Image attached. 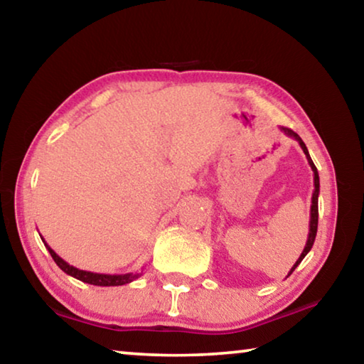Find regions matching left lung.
Listing matches in <instances>:
<instances>
[{
	"label": "left lung",
	"instance_id": "8db88e82",
	"mask_svg": "<svg viewBox=\"0 0 364 364\" xmlns=\"http://www.w3.org/2000/svg\"><path fill=\"white\" fill-rule=\"evenodd\" d=\"M281 132H284V134H287V136L294 138V139L297 141V143L300 144L301 151H304V154L306 156L308 164H310V167H311V170H313V181H315V191H313V196H311V208H310V231H308V239H306V244H305V249H304V252H301L300 257H299V260L294 263V267L291 268V271H289V274H287V276H291V274H292V271L299 267L300 262L304 260V258H305V255L308 254V252L311 250V247H313V242H315V237H316V231H318V196H319V175H318V170H316V167H315V164H313V160H311V157H310V154H308V149H306L305 143H304V141H301V138L299 136V134L295 133V132H292V130H289V128H284V127H281Z\"/></svg>",
	"mask_w": 364,
	"mask_h": 364
}]
</instances>
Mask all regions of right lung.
Instances as JSON below:
<instances>
[{
    "instance_id": "right-lung-1",
    "label": "right lung",
    "mask_w": 364,
    "mask_h": 364,
    "mask_svg": "<svg viewBox=\"0 0 364 364\" xmlns=\"http://www.w3.org/2000/svg\"><path fill=\"white\" fill-rule=\"evenodd\" d=\"M41 241L45 242V239L41 237ZM46 249L49 254H51L53 260L56 262L58 267L64 271L65 274L72 276V278H75L82 282H86V284H93V286H102V287H109V286H123V284H128V282H132L134 279H138L141 274H143V271L141 273H125V274H104V273H93V271H85V269H78L75 267H72V264L67 263L65 260H63L56 252H54L49 245L45 242Z\"/></svg>"
}]
</instances>
